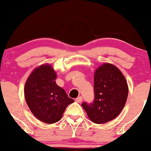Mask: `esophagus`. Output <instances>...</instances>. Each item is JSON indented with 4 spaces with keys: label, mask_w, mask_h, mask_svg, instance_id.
<instances>
[{
    "label": "esophagus",
    "mask_w": 151,
    "mask_h": 151,
    "mask_svg": "<svg viewBox=\"0 0 151 151\" xmlns=\"http://www.w3.org/2000/svg\"><path fill=\"white\" fill-rule=\"evenodd\" d=\"M82 100H83V98H82V97L80 96V97H78V98H76L75 101H76L77 103H78V104H80V103H81Z\"/></svg>",
    "instance_id": "esophagus-1"
}]
</instances>
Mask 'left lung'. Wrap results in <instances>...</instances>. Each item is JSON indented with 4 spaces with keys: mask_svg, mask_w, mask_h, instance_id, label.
<instances>
[{
    "mask_svg": "<svg viewBox=\"0 0 151 151\" xmlns=\"http://www.w3.org/2000/svg\"><path fill=\"white\" fill-rule=\"evenodd\" d=\"M95 100L92 104H81L89 120L104 124L117 117L126 104L128 86L123 73L115 65L104 63L94 74Z\"/></svg>",
    "mask_w": 151,
    "mask_h": 151,
    "instance_id": "8db88e82",
    "label": "left lung"
}]
</instances>
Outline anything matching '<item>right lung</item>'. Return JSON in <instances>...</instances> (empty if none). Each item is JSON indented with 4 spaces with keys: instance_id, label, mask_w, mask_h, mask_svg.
Listing matches in <instances>:
<instances>
[{
    "instance_id": "obj_1",
    "label": "right lung",
    "mask_w": 151,
    "mask_h": 151,
    "mask_svg": "<svg viewBox=\"0 0 151 151\" xmlns=\"http://www.w3.org/2000/svg\"><path fill=\"white\" fill-rule=\"evenodd\" d=\"M56 76L50 64H43L31 72L24 87L25 99L31 113L47 124L60 120L67 106L74 102L56 84Z\"/></svg>"
}]
</instances>
